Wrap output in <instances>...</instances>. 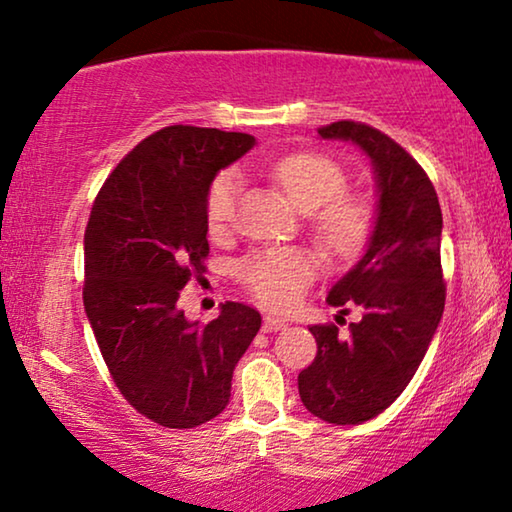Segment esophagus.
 <instances>
[{
	"label": "esophagus",
	"instance_id": "34e87169",
	"mask_svg": "<svg viewBox=\"0 0 512 512\" xmlns=\"http://www.w3.org/2000/svg\"><path fill=\"white\" fill-rule=\"evenodd\" d=\"M262 329H264L266 333H278V331H282V329H287V322H285V319H280V317L266 315Z\"/></svg>",
	"mask_w": 512,
	"mask_h": 512
}]
</instances>
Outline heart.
<instances>
[{"label": "heart", "instance_id": "b5f03b06", "mask_svg": "<svg viewBox=\"0 0 512 512\" xmlns=\"http://www.w3.org/2000/svg\"><path fill=\"white\" fill-rule=\"evenodd\" d=\"M273 177L296 209L312 213L319 241L333 253L349 255L365 241L372 209L363 197L345 195L347 174L333 158L312 151L285 156L273 165ZM239 183V174L225 170L209 186L207 223L211 232H220L230 223ZM239 276L262 303L289 308L299 301L312 278V262L296 250H271L243 259Z\"/></svg>", "mask_w": 512, "mask_h": 512}]
</instances>
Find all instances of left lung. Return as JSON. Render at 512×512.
<instances>
[{"mask_svg":"<svg viewBox=\"0 0 512 512\" xmlns=\"http://www.w3.org/2000/svg\"><path fill=\"white\" fill-rule=\"evenodd\" d=\"M322 140L352 142L370 160L375 216L358 262L326 294V303H356L361 322L310 326L317 356L299 375L305 409L326 423L358 425L391 407L437 333L444 315L441 207L423 167L398 142L356 121L319 128Z\"/></svg>","mask_w":512,"mask_h":512,"instance_id":"left-lung-1","label":"left lung"}]
</instances>
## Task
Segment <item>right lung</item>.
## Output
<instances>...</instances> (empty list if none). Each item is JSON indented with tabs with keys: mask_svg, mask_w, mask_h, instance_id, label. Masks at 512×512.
<instances>
[{
	"mask_svg": "<svg viewBox=\"0 0 512 512\" xmlns=\"http://www.w3.org/2000/svg\"><path fill=\"white\" fill-rule=\"evenodd\" d=\"M255 144L248 133L167 126L114 167L91 207L87 319L121 395L158 425L186 430L216 418L262 326L243 303H223L207 326L177 305L209 255V186Z\"/></svg>",
	"mask_w": 512,
	"mask_h": 512,
	"instance_id": "add662e5",
	"label": "right lung"
}]
</instances>
